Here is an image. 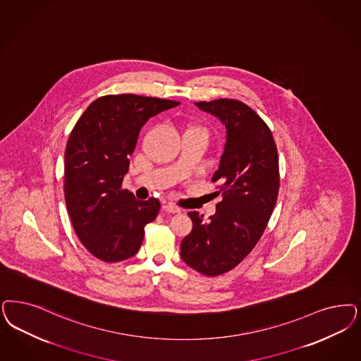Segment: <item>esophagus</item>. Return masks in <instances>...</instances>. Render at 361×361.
Returning <instances> with one entry per match:
<instances>
[{
  "label": "esophagus",
  "mask_w": 361,
  "mask_h": 361,
  "mask_svg": "<svg viewBox=\"0 0 361 361\" xmlns=\"http://www.w3.org/2000/svg\"><path fill=\"white\" fill-rule=\"evenodd\" d=\"M162 209L165 212H169V213H180V211H181L178 207H176L173 204H165L162 207Z\"/></svg>",
  "instance_id": "1"
}]
</instances>
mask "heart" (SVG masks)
Instances as JSON below:
<instances>
[{
  "label": "heart",
  "instance_id": "obj_1",
  "mask_svg": "<svg viewBox=\"0 0 361 361\" xmlns=\"http://www.w3.org/2000/svg\"><path fill=\"white\" fill-rule=\"evenodd\" d=\"M189 129H200V130H202V132H205L202 128H200V126H190Z\"/></svg>",
  "mask_w": 361,
  "mask_h": 361
}]
</instances>
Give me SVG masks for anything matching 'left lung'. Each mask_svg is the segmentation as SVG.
Instances as JSON below:
<instances>
[{
  "label": "left lung",
  "instance_id": "obj_1",
  "mask_svg": "<svg viewBox=\"0 0 361 361\" xmlns=\"http://www.w3.org/2000/svg\"><path fill=\"white\" fill-rule=\"evenodd\" d=\"M220 118L226 142L212 181L219 183L216 213L188 212L193 228L181 241V259L205 276L233 269L259 243L274 209L280 174L274 136L262 117L237 99L196 102Z\"/></svg>",
  "mask_w": 361,
  "mask_h": 361
}]
</instances>
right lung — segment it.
Listing matches in <instances>:
<instances>
[{"instance_id": "obj_1", "label": "right lung", "mask_w": 361, "mask_h": 361, "mask_svg": "<svg viewBox=\"0 0 361 361\" xmlns=\"http://www.w3.org/2000/svg\"><path fill=\"white\" fill-rule=\"evenodd\" d=\"M178 104L137 94L104 96L87 106L71 132L65 202L80 241L102 262L135 256L145 225L159 214V200L140 201L121 185L142 125Z\"/></svg>"}]
</instances>
